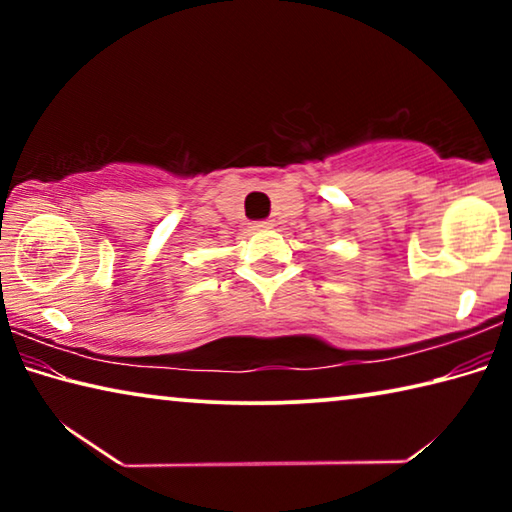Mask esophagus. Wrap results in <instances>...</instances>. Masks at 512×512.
<instances>
[{
	"label": "esophagus",
	"instance_id": "34e87169",
	"mask_svg": "<svg viewBox=\"0 0 512 512\" xmlns=\"http://www.w3.org/2000/svg\"><path fill=\"white\" fill-rule=\"evenodd\" d=\"M268 228H273L271 221H257V223H253V230H268Z\"/></svg>",
	"mask_w": 512,
	"mask_h": 512
}]
</instances>
